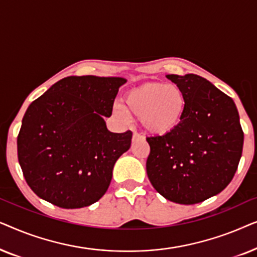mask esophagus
<instances>
[{
	"instance_id": "esophagus-1",
	"label": "esophagus",
	"mask_w": 257,
	"mask_h": 257,
	"mask_svg": "<svg viewBox=\"0 0 257 257\" xmlns=\"http://www.w3.org/2000/svg\"><path fill=\"white\" fill-rule=\"evenodd\" d=\"M139 139H144V137L142 135H139V133L133 132V140H139Z\"/></svg>"
}]
</instances>
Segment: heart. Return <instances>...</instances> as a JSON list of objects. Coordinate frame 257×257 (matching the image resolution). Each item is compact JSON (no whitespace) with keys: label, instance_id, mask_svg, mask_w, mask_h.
<instances>
[{"label":"heart","instance_id":"heart-1","mask_svg":"<svg viewBox=\"0 0 257 257\" xmlns=\"http://www.w3.org/2000/svg\"><path fill=\"white\" fill-rule=\"evenodd\" d=\"M187 106V97L181 87L175 84L150 82L127 91L114 112L121 118L126 114L138 118L146 133L163 137L180 126Z\"/></svg>","mask_w":257,"mask_h":257}]
</instances>
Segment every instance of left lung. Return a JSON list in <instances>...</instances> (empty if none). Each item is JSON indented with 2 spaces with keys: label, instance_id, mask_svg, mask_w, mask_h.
Returning <instances> with one entry per match:
<instances>
[{
  "label": "left lung",
  "instance_id": "8db88e82",
  "mask_svg": "<svg viewBox=\"0 0 257 257\" xmlns=\"http://www.w3.org/2000/svg\"><path fill=\"white\" fill-rule=\"evenodd\" d=\"M188 100L180 126L163 137H149L146 171L165 199L194 205L219 194L237 170L243 131L234 100L198 75H167Z\"/></svg>",
  "mask_w": 257,
  "mask_h": 257
}]
</instances>
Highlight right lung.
<instances>
[{
	"label": "right lung",
	"instance_id": "right-lung-1",
	"mask_svg": "<svg viewBox=\"0 0 257 257\" xmlns=\"http://www.w3.org/2000/svg\"><path fill=\"white\" fill-rule=\"evenodd\" d=\"M126 82L122 77L70 76L29 105L17 154L37 196L73 209L92 205L106 193L115 161L131 146V131L112 133L104 120Z\"/></svg>",
	"mask_w": 257,
	"mask_h": 257
}]
</instances>
